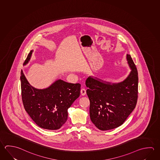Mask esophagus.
<instances>
[{
    "label": "esophagus",
    "mask_w": 160,
    "mask_h": 160,
    "mask_svg": "<svg viewBox=\"0 0 160 160\" xmlns=\"http://www.w3.org/2000/svg\"><path fill=\"white\" fill-rule=\"evenodd\" d=\"M80 92H81V94L82 95H85L86 94V90L84 88H82L81 89V91H80Z\"/></svg>",
    "instance_id": "esophagus-1"
}]
</instances>
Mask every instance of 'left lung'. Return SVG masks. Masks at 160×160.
Returning <instances> with one entry per match:
<instances>
[{
    "mask_svg": "<svg viewBox=\"0 0 160 160\" xmlns=\"http://www.w3.org/2000/svg\"><path fill=\"white\" fill-rule=\"evenodd\" d=\"M126 59L132 71L123 81L111 83L92 76L86 80L90 118L101 130L115 129L123 124L137 103V69L130 54L126 55Z\"/></svg>",
    "mask_w": 160,
    "mask_h": 160,
    "instance_id": "1",
    "label": "left lung"
}]
</instances>
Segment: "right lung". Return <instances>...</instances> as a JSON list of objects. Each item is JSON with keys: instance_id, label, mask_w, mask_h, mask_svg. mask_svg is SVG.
<instances>
[{"instance_id": "add662e5", "label": "right lung", "mask_w": 160, "mask_h": 160, "mask_svg": "<svg viewBox=\"0 0 160 160\" xmlns=\"http://www.w3.org/2000/svg\"><path fill=\"white\" fill-rule=\"evenodd\" d=\"M33 50L23 65L28 63ZM21 95L26 111L32 120L42 129L57 130L68 120V108L79 98L81 85L68 83L61 79L43 89L32 87L21 72Z\"/></svg>"}]
</instances>
